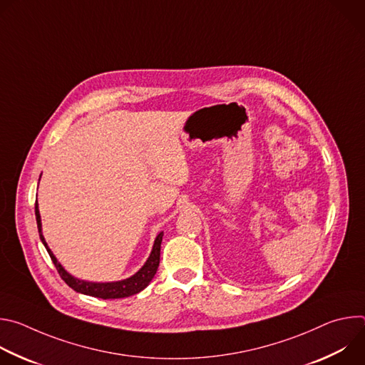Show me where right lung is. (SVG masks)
<instances>
[{"mask_svg":"<svg viewBox=\"0 0 365 365\" xmlns=\"http://www.w3.org/2000/svg\"><path fill=\"white\" fill-rule=\"evenodd\" d=\"M34 212H36V221H37V228H38V235L41 242L44 244L51 262H53L58 273L61 274V277L65 280V283L72 287L75 292L78 293H83L88 296H93V297H99V299H121V297H128L131 294H135L138 292H141L143 289H145L148 286V283L151 282V279L154 277L155 272H158L159 263H160V245H162V238H163V232H160L158 237H155L153 250L150 257L147 258L145 264L131 277L125 279V280H120V282H111V283H92V282H85V280H79L73 276H71L62 266L61 263H58L56 257L51 252V250L47 247V242L41 234V221H40V212H38V203L36 200L34 205Z\"/></svg>","mask_w":365,"mask_h":365,"instance_id":"add662e5","label":"right lung"}]
</instances>
